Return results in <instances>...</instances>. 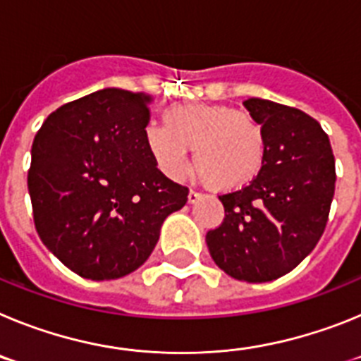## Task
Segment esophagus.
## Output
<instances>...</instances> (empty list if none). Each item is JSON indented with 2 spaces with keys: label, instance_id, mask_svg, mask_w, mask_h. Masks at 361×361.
<instances>
[{
  "label": "esophagus",
  "instance_id": "1",
  "mask_svg": "<svg viewBox=\"0 0 361 361\" xmlns=\"http://www.w3.org/2000/svg\"><path fill=\"white\" fill-rule=\"evenodd\" d=\"M200 197H202V193H199L197 190H190V193H188V202L195 204Z\"/></svg>",
  "mask_w": 361,
  "mask_h": 361
}]
</instances>
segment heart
Returning a JSON list of instances; mask_svg holds the SVG:
<instances>
[{
  "label": "heart",
  "instance_id": "heart-1",
  "mask_svg": "<svg viewBox=\"0 0 361 361\" xmlns=\"http://www.w3.org/2000/svg\"><path fill=\"white\" fill-rule=\"evenodd\" d=\"M166 126H148L145 142L157 166L171 177L190 170V149L195 164L213 188L240 190L260 173L266 159V137L257 121L222 104L171 108Z\"/></svg>",
  "mask_w": 361,
  "mask_h": 361
}]
</instances>
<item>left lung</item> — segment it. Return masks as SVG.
I'll return each mask as SVG.
<instances>
[{"label":"left lung","mask_w":361,"mask_h":361,"mask_svg":"<svg viewBox=\"0 0 361 361\" xmlns=\"http://www.w3.org/2000/svg\"><path fill=\"white\" fill-rule=\"evenodd\" d=\"M244 106L266 137L262 170L220 195L224 222L206 235L229 276L271 282L295 269L320 240L334 197V155L320 123L302 110L251 97Z\"/></svg>","instance_id":"obj_1"}]
</instances>
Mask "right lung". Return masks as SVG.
I'll use <instances>...</instances> for the list:
<instances>
[{
    "instance_id": "right-lung-1",
    "label": "right lung",
    "mask_w": 361,
    "mask_h": 361,
    "mask_svg": "<svg viewBox=\"0 0 361 361\" xmlns=\"http://www.w3.org/2000/svg\"><path fill=\"white\" fill-rule=\"evenodd\" d=\"M152 95L104 88L52 111L32 145L28 193L41 242L82 279L116 280L148 260L188 188L145 142Z\"/></svg>"
}]
</instances>
